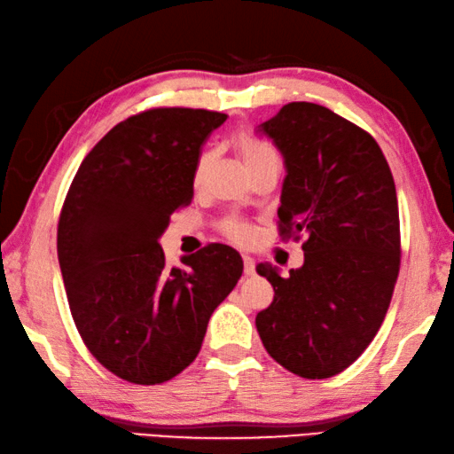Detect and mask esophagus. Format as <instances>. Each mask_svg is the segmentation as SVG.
Masks as SVG:
<instances>
[{"label": "esophagus", "mask_w": 454, "mask_h": 454, "mask_svg": "<svg viewBox=\"0 0 454 454\" xmlns=\"http://www.w3.org/2000/svg\"><path fill=\"white\" fill-rule=\"evenodd\" d=\"M243 264H245V275L247 277L254 275V259L251 254H243Z\"/></svg>", "instance_id": "1"}]
</instances>
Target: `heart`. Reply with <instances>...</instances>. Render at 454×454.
<instances>
[{"mask_svg":"<svg viewBox=\"0 0 454 454\" xmlns=\"http://www.w3.org/2000/svg\"><path fill=\"white\" fill-rule=\"evenodd\" d=\"M235 146H237L239 156H241L247 169H251L253 166H256V164H259V161L267 160V158H277V153L272 152L270 146H267V144H264V142H259V140L251 138V136H247V134H237ZM209 164H211V153L209 152L201 153L200 160H198V164H195V172H193L195 185L201 182L205 172H207ZM219 231L229 239V241L239 243V245L251 243V239H253L251 225H247L245 221H239V219L221 221Z\"/></svg>","mask_w":454,"mask_h":454,"instance_id":"heart-1","label":"heart"}]
</instances>
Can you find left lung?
<instances>
[{"mask_svg":"<svg viewBox=\"0 0 454 454\" xmlns=\"http://www.w3.org/2000/svg\"><path fill=\"white\" fill-rule=\"evenodd\" d=\"M285 158L278 231L302 243L304 264L275 288L256 330L272 360L306 380L352 365L378 333L399 275L395 182L372 134L314 102H288L259 126Z\"/></svg>","mask_w":454,"mask_h":454,"instance_id":"left-lung-1","label":"left lung"}]
</instances>
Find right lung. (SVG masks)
Here are the masks:
<instances>
[{"instance_id": "1", "label": "right lung", "mask_w": 454, "mask_h": 454, "mask_svg": "<svg viewBox=\"0 0 454 454\" xmlns=\"http://www.w3.org/2000/svg\"><path fill=\"white\" fill-rule=\"evenodd\" d=\"M225 121L203 108L144 110L87 153L68 187L57 229L68 308L89 352L130 383L182 373L243 275L227 245L169 269L158 243L169 215L192 203L201 146Z\"/></svg>"}]
</instances>
